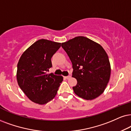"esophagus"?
Segmentation results:
<instances>
[{"mask_svg":"<svg viewBox=\"0 0 131 131\" xmlns=\"http://www.w3.org/2000/svg\"><path fill=\"white\" fill-rule=\"evenodd\" d=\"M71 75H68V76H66V77H64V78H65V79H69V78H71Z\"/></svg>","mask_w":131,"mask_h":131,"instance_id":"obj_1","label":"esophagus"}]
</instances>
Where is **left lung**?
<instances>
[{
	"mask_svg": "<svg viewBox=\"0 0 131 131\" xmlns=\"http://www.w3.org/2000/svg\"><path fill=\"white\" fill-rule=\"evenodd\" d=\"M72 62V77L77 83L72 88L76 95L94 100L103 94L110 81L111 68L108 56L98 43L78 36L62 43Z\"/></svg>",
	"mask_w": 131,
	"mask_h": 131,
	"instance_id": "8db88e82",
	"label": "left lung"
}]
</instances>
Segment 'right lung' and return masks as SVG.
I'll use <instances>...</instances> for the list:
<instances>
[{
	"label": "right lung",
	"instance_id": "right-lung-1",
	"mask_svg": "<svg viewBox=\"0 0 131 131\" xmlns=\"http://www.w3.org/2000/svg\"><path fill=\"white\" fill-rule=\"evenodd\" d=\"M60 46L61 43L40 39L21 54L17 63V83L32 102L44 105L56 97L63 78L47 72L52 67L51 57Z\"/></svg>",
	"mask_w": 131,
	"mask_h": 131
}]
</instances>
